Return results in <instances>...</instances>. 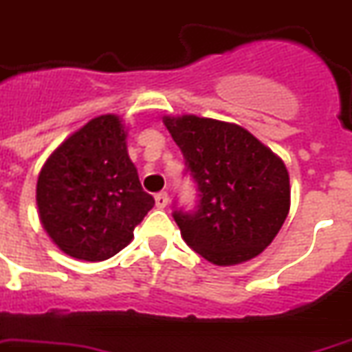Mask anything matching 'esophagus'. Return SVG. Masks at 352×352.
Segmentation results:
<instances>
[{
	"label": "esophagus",
	"instance_id": "esophagus-1",
	"mask_svg": "<svg viewBox=\"0 0 352 352\" xmlns=\"http://www.w3.org/2000/svg\"><path fill=\"white\" fill-rule=\"evenodd\" d=\"M168 202H170V197H168L166 191H161V193H157V195H155V206H157V208L164 210V208L168 206Z\"/></svg>",
	"mask_w": 352,
	"mask_h": 352
}]
</instances>
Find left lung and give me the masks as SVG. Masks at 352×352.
<instances>
[{
	"instance_id": "left-lung-1",
	"label": "left lung",
	"mask_w": 352,
	"mask_h": 352,
	"mask_svg": "<svg viewBox=\"0 0 352 352\" xmlns=\"http://www.w3.org/2000/svg\"><path fill=\"white\" fill-rule=\"evenodd\" d=\"M201 191L195 213L175 211L186 244L215 265L258 256L275 241L291 208L284 161L235 122L164 116Z\"/></svg>"
}]
</instances>
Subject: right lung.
<instances>
[{
	"label": "right lung",
	"instance_id": "1",
	"mask_svg": "<svg viewBox=\"0 0 352 352\" xmlns=\"http://www.w3.org/2000/svg\"><path fill=\"white\" fill-rule=\"evenodd\" d=\"M128 128L116 113L94 117L48 155L36 186L37 213L68 256L101 262L133 241L155 201L128 155Z\"/></svg>",
	"mask_w": 352,
	"mask_h": 352
}]
</instances>
